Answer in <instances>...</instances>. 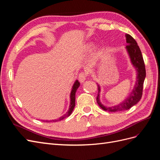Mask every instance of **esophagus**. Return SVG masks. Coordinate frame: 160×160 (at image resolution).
I'll return each instance as SVG.
<instances>
[{
    "label": "esophagus",
    "instance_id": "1",
    "mask_svg": "<svg viewBox=\"0 0 160 160\" xmlns=\"http://www.w3.org/2000/svg\"><path fill=\"white\" fill-rule=\"evenodd\" d=\"M86 77H87L86 72H81V73H79V75L78 76V79H79V81L81 82V83H83V82L86 80Z\"/></svg>",
    "mask_w": 160,
    "mask_h": 160
}]
</instances>
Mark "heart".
<instances>
[{
  "instance_id": "1",
  "label": "heart",
  "mask_w": 160,
  "mask_h": 160,
  "mask_svg": "<svg viewBox=\"0 0 160 160\" xmlns=\"http://www.w3.org/2000/svg\"><path fill=\"white\" fill-rule=\"evenodd\" d=\"M91 44H89V45H88V49H90V48L91 47ZM99 51L98 50V51H95V57H98V55H99Z\"/></svg>"
}]
</instances>
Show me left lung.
Wrapping results in <instances>:
<instances>
[{
  "instance_id": "left-lung-1",
  "label": "left lung",
  "mask_w": 160,
  "mask_h": 160,
  "mask_svg": "<svg viewBox=\"0 0 160 160\" xmlns=\"http://www.w3.org/2000/svg\"><path fill=\"white\" fill-rule=\"evenodd\" d=\"M125 37H126V42L128 43V45L125 47V49H126L129 54L131 62H132L133 66L136 69L137 72L136 81H135L132 91L131 92L129 95L126 99L119 104L109 108L106 107V106L103 105L101 103L99 95L101 88L100 86L98 85V97H97V102H98L99 107L104 111L115 112V111H119L128 110L133 107L135 104H137L142 98L143 82L146 75L145 63L141 50H140L139 46L138 45L137 42L135 41V40L132 36L128 35V34L125 35Z\"/></svg>"
}]
</instances>
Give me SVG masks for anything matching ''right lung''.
I'll return each mask as SVG.
<instances>
[{
	"instance_id": "1",
	"label": "right lung",
	"mask_w": 160,
	"mask_h": 160,
	"mask_svg": "<svg viewBox=\"0 0 160 160\" xmlns=\"http://www.w3.org/2000/svg\"><path fill=\"white\" fill-rule=\"evenodd\" d=\"M80 86V83L79 82L76 80L75 81V83L73 84V85H72V89H71V94H70V105H69V110L67 112L63 115L62 116H61V117H60L58 119H54V120H42V122H58V121H61L62 119H63L67 117H69V116L71 114L72 111H73V109L75 108V93L76 91L77 90V89L79 88V87Z\"/></svg>"
}]
</instances>
